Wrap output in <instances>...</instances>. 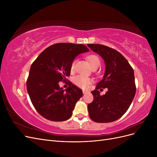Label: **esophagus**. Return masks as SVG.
<instances>
[{
	"instance_id": "obj_1",
	"label": "esophagus",
	"mask_w": 157,
	"mask_h": 157,
	"mask_svg": "<svg viewBox=\"0 0 157 157\" xmlns=\"http://www.w3.org/2000/svg\"><path fill=\"white\" fill-rule=\"evenodd\" d=\"M82 92H83V94H87L88 92L87 91V90H82Z\"/></svg>"
}]
</instances>
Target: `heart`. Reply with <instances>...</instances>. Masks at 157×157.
Instances as JSON below:
<instances>
[{
  "instance_id": "obj_1",
  "label": "heart",
  "mask_w": 157,
  "mask_h": 157,
  "mask_svg": "<svg viewBox=\"0 0 157 157\" xmlns=\"http://www.w3.org/2000/svg\"><path fill=\"white\" fill-rule=\"evenodd\" d=\"M88 60L90 62V65H91L92 67L94 65H96L100 63V61H99L98 57L95 55L89 56L88 57ZM75 61H74L71 65V71H73L75 68ZM91 82H92L91 79L85 77L82 75H77L73 78V82L77 85V86L80 88H86L88 86V84H90V83Z\"/></svg>"
}]
</instances>
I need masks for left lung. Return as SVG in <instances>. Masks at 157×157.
<instances>
[{"label": "left lung", "mask_w": 157, "mask_h": 157, "mask_svg": "<svg viewBox=\"0 0 157 157\" xmlns=\"http://www.w3.org/2000/svg\"><path fill=\"white\" fill-rule=\"evenodd\" d=\"M88 46L100 56L105 64L103 79L92 91L94 100L88 105L91 119L96 122L106 123L120 118L130 106L136 94L134 69L120 52L108 46L89 44ZM108 89L100 96L98 90Z\"/></svg>", "instance_id": "8db88e82"}]
</instances>
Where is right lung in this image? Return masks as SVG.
Instances as JSON below:
<instances>
[{
    "instance_id": "add662e5",
    "label": "right lung",
    "mask_w": 157,
    "mask_h": 157,
    "mask_svg": "<svg viewBox=\"0 0 157 157\" xmlns=\"http://www.w3.org/2000/svg\"><path fill=\"white\" fill-rule=\"evenodd\" d=\"M88 52L84 44H55L46 48L32 63L27 90L33 106L46 119L64 121L72 116L82 91L71 82L63 90L59 82L70 75L76 57Z\"/></svg>"
}]
</instances>
